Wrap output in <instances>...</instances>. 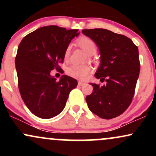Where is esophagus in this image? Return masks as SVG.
<instances>
[{"mask_svg": "<svg viewBox=\"0 0 156 156\" xmlns=\"http://www.w3.org/2000/svg\"><path fill=\"white\" fill-rule=\"evenodd\" d=\"M78 83L79 86H83L86 84V83H84V82H82V81H78Z\"/></svg>", "mask_w": 156, "mask_h": 156, "instance_id": "obj_1", "label": "esophagus"}]
</instances>
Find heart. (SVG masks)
Listing matches in <instances>:
<instances>
[{
    "label": "heart",
    "instance_id": "heart-1",
    "mask_svg": "<svg viewBox=\"0 0 156 156\" xmlns=\"http://www.w3.org/2000/svg\"><path fill=\"white\" fill-rule=\"evenodd\" d=\"M78 44L88 55H93L95 53L97 47L92 39L87 37H81L78 39ZM69 51L70 48L69 47L67 48L64 55V60L67 61L69 58ZM90 71V67L87 64H72L67 69V74L77 79H83L88 76Z\"/></svg>",
    "mask_w": 156,
    "mask_h": 156
}]
</instances>
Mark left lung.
I'll return each instance as SVG.
<instances>
[{"instance_id":"obj_1","label":"left lung","mask_w":156,"mask_h":156,"mask_svg":"<svg viewBox=\"0 0 156 156\" xmlns=\"http://www.w3.org/2000/svg\"><path fill=\"white\" fill-rule=\"evenodd\" d=\"M101 53V64L94 76L106 81L103 87L90 84L93 92L86 97L89 110L105 119L117 117L133 99L140 71L139 50L131 39L107 29H83Z\"/></svg>"}]
</instances>
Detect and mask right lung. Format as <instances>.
I'll return each instance as SVG.
<instances>
[{"label":"right lung","mask_w":156,"mask_h":156,"mask_svg":"<svg viewBox=\"0 0 156 156\" xmlns=\"http://www.w3.org/2000/svg\"><path fill=\"white\" fill-rule=\"evenodd\" d=\"M78 30L56 26H44L28 34L20 43L15 58L18 87L23 101L32 114L42 119L59 114L69 92L78 85L75 78L63 75L60 80L51 70L61 69L65 50ZM62 73V69H61Z\"/></svg>","instance_id":"right-lung-1"}]
</instances>
